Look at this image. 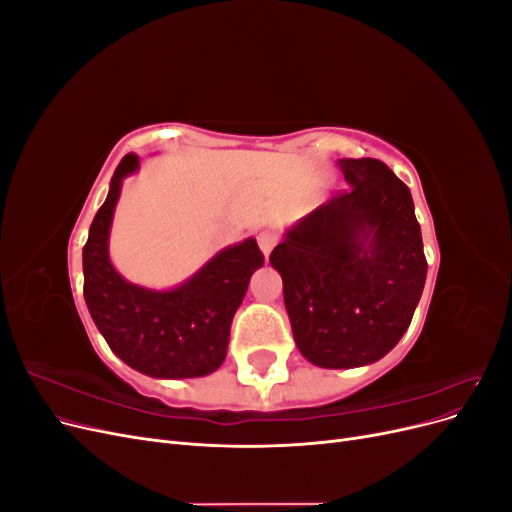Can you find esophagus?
<instances>
[{
  "label": "esophagus",
  "mask_w": 512,
  "mask_h": 512,
  "mask_svg": "<svg viewBox=\"0 0 512 512\" xmlns=\"http://www.w3.org/2000/svg\"><path fill=\"white\" fill-rule=\"evenodd\" d=\"M275 243H277V235H275V232H271V230H262L260 235H258V245H260V250H262V254H265V256L271 254Z\"/></svg>",
  "instance_id": "1"
}]
</instances>
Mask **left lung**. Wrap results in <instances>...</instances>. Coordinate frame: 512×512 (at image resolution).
I'll return each mask as SVG.
<instances>
[{
	"mask_svg": "<svg viewBox=\"0 0 512 512\" xmlns=\"http://www.w3.org/2000/svg\"><path fill=\"white\" fill-rule=\"evenodd\" d=\"M350 190L286 232L269 260L297 348L327 369L391 352L421 301L427 260L408 185L380 160H339Z\"/></svg>",
	"mask_w": 512,
	"mask_h": 512,
	"instance_id": "8db88e82",
	"label": "left lung"
}]
</instances>
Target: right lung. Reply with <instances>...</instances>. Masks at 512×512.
I'll return each instance as SVG.
<instances>
[{"label": "right lung", "mask_w": 512, "mask_h": 512, "mask_svg": "<svg viewBox=\"0 0 512 512\" xmlns=\"http://www.w3.org/2000/svg\"><path fill=\"white\" fill-rule=\"evenodd\" d=\"M136 168L134 153L123 156L91 222L83 247L87 309L108 348L132 369L170 380L207 376L226 359L232 316L265 256L256 239H245L215 254L179 288L158 292L123 280L108 258V232L121 181Z\"/></svg>", "instance_id": "add662e5"}]
</instances>
